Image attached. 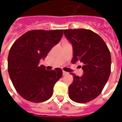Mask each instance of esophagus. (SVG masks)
<instances>
[{
    "label": "esophagus",
    "instance_id": "obj_1",
    "mask_svg": "<svg viewBox=\"0 0 122 122\" xmlns=\"http://www.w3.org/2000/svg\"><path fill=\"white\" fill-rule=\"evenodd\" d=\"M62 74H63V75H68V73L66 72V71H62Z\"/></svg>",
    "mask_w": 122,
    "mask_h": 122
}]
</instances>
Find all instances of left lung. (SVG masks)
Returning a JSON list of instances; mask_svg holds the SVG:
<instances>
[{
  "label": "left lung",
  "mask_w": 122,
  "mask_h": 122,
  "mask_svg": "<svg viewBox=\"0 0 122 122\" xmlns=\"http://www.w3.org/2000/svg\"><path fill=\"white\" fill-rule=\"evenodd\" d=\"M64 34L73 45L72 63H83V75H73L68 96L74 102L86 103L100 95L111 73V58L105 42L98 35L87 29L64 30Z\"/></svg>",
  "instance_id": "left-lung-1"
}]
</instances>
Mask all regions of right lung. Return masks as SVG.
<instances>
[{
	"instance_id": "right-lung-1",
	"label": "right lung",
	"mask_w": 122,
	"mask_h": 122,
	"mask_svg": "<svg viewBox=\"0 0 122 122\" xmlns=\"http://www.w3.org/2000/svg\"><path fill=\"white\" fill-rule=\"evenodd\" d=\"M63 35V30L28 31L12 45L8 56V72L20 96L33 102L51 98L54 84L62 76L60 68L46 71L39 65Z\"/></svg>"
}]
</instances>
